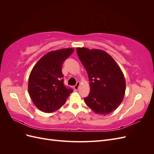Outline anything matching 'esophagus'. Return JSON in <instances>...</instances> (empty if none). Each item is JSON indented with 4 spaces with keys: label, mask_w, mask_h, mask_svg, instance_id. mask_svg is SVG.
I'll use <instances>...</instances> for the list:
<instances>
[{
    "label": "esophagus",
    "mask_w": 154,
    "mask_h": 154,
    "mask_svg": "<svg viewBox=\"0 0 154 154\" xmlns=\"http://www.w3.org/2000/svg\"><path fill=\"white\" fill-rule=\"evenodd\" d=\"M80 83L79 82H78L76 83V84L74 86V90H75V91H77V90L78 89L79 86H80Z\"/></svg>",
    "instance_id": "1"
}]
</instances>
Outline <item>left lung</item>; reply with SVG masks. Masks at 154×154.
I'll list each match as a JSON object with an SVG mask.
<instances>
[{
  "mask_svg": "<svg viewBox=\"0 0 154 154\" xmlns=\"http://www.w3.org/2000/svg\"><path fill=\"white\" fill-rule=\"evenodd\" d=\"M79 59L87 72L91 91L84 100L95 113L109 114L122 103L126 83L123 74L114 60L100 49H76Z\"/></svg>",
  "mask_w": 154,
  "mask_h": 154,
  "instance_id": "1",
  "label": "left lung"
}]
</instances>
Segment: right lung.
<instances>
[{"mask_svg":"<svg viewBox=\"0 0 154 154\" xmlns=\"http://www.w3.org/2000/svg\"><path fill=\"white\" fill-rule=\"evenodd\" d=\"M73 51L72 48L51 51L32 68L28 91L34 105L41 111L47 113L57 111L72 92L71 88L64 85L62 67Z\"/></svg>","mask_w":154,"mask_h":154,"instance_id":"obj_1","label":"right lung"}]
</instances>
